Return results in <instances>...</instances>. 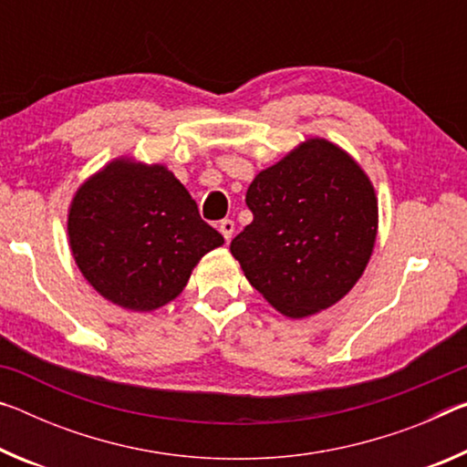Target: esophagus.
I'll list each match as a JSON object with an SVG mask.
<instances>
[{"label":"esophagus","instance_id":"34e87169","mask_svg":"<svg viewBox=\"0 0 467 467\" xmlns=\"http://www.w3.org/2000/svg\"><path fill=\"white\" fill-rule=\"evenodd\" d=\"M218 228H220V233H223V236H224L226 241H231V239H233V233H234V223H233V220L224 218L223 223L218 224Z\"/></svg>","mask_w":467,"mask_h":467}]
</instances>
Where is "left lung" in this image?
<instances>
[{
    "mask_svg": "<svg viewBox=\"0 0 467 467\" xmlns=\"http://www.w3.org/2000/svg\"><path fill=\"white\" fill-rule=\"evenodd\" d=\"M253 223L231 243L244 278L288 317H306L348 295L377 236L368 177L344 150L306 140L247 189Z\"/></svg>",
    "mask_w": 467,
    "mask_h": 467,
    "instance_id": "8db88e82",
    "label": "left lung"
}]
</instances>
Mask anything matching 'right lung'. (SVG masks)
I'll use <instances>...</instances> for the list:
<instances>
[{"label":"right lung","instance_id":"obj_1","mask_svg":"<svg viewBox=\"0 0 467 467\" xmlns=\"http://www.w3.org/2000/svg\"><path fill=\"white\" fill-rule=\"evenodd\" d=\"M67 233L84 278L131 311L167 305L205 253L224 243L171 171L123 158L78 189Z\"/></svg>","mask_w":467,"mask_h":467}]
</instances>
